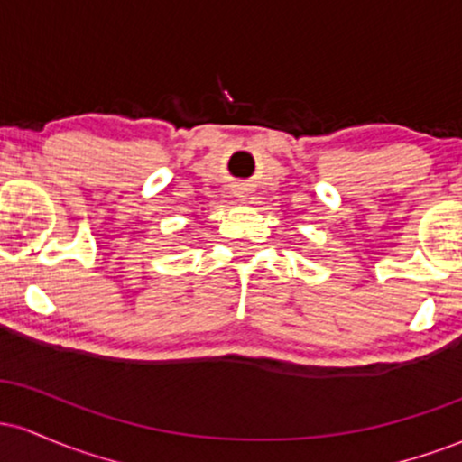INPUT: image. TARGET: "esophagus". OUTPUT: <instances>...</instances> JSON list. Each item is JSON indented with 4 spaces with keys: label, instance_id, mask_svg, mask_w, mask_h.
I'll use <instances>...</instances> for the list:
<instances>
[{
    "label": "esophagus",
    "instance_id": "esophagus-1",
    "mask_svg": "<svg viewBox=\"0 0 462 462\" xmlns=\"http://www.w3.org/2000/svg\"><path fill=\"white\" fill-rule=\"evenodd\" d=\"M236 195L241 198V201H245V198H247V195H243V190H236Z\"/></svg>",
    "mask_w": 462,
    "mask_h": 462
}]
</instances>
